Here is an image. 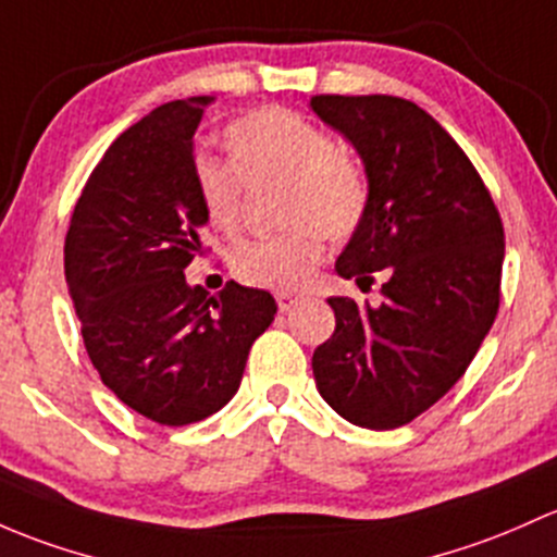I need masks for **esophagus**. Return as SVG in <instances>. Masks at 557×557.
I'll return each instance as SVG.
<instances>
[{
    "instance_id": "obj_1",
    "label": "esophagus",
    "mask_w": 557,
    "mask_h": 557,
    "mask_svg": "<svg viewBox=\"0 0 557 557\" xmlns=\"http://www.w3.org/2000/svg\"><path fill=\"white\" fill-rule=\"evenodd\" d=\"M277 298V307H280V312H288V309H294L298 301H301V298L298 296H294V294H277L274 296Z\"/></svg>"
}]
</instances>
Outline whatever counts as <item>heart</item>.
Segmentation results:
<instances>
[{
    "label": "heart",
    "instance_id": "obj_1",
    "mask_svg": "<svg viewBox=\"0 0 557 557\" xmlns=\"http://www.w3.org/2000/svg\"><path fill=\"white\" fill-rule=\"evenodd\" d=\"M232 168L197 157L195 189L210 224L234 232L243 219L245 184H283L274 237L234 250L232 269L250 288H307L325 256V237H355L371 210V181L349 151L336 149L325 127L288 109H259L226 125Z\"/></svg>",
    "mask_w": 557,
    "mask_h": 557
}]
</instances>
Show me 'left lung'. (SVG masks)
Masks as SVG:
<instances>
[{
    "label": "left lung",
    "mask_w": 557,
    "mask_h": 557,
    "mask_svg": "<svg viewBox=\"0 0 557 557\" xmlns=\"http://www.w3.org/2000/svg\"><path fill=\"white\" fill-rule=\"evenodd\" d=\"M371 181L366 224L336 261L338 277L382 304L333 296L336 331L312 355L320 395L366 430H395L465 376L499 309L505 230L475 165L417 103L395 96H314Z\"/></svg>",
    "instance_id": "8db88e82"
}]
</instances>
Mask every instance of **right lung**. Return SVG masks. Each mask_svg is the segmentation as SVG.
I'll list each match as a JSON object with an SVG mask.
<instances>
[{"label":"right lung","mask_w":557,"mask_h":557,"mask_svg":"<svg viewBox=\"0 0 557 557\" xmlns=\"http://www.w3.org/2000/svg\"><path fill=\"white\" fill-rule=\"evenodd\" d=\"M213 98L162 103L127 127L87 178L63 248L69 294L101 382L165 426L232 400L272 294L186 283L208 224L195 189V131Z\"/></svg>","instance_id":"obj_1"}]
</instances>
